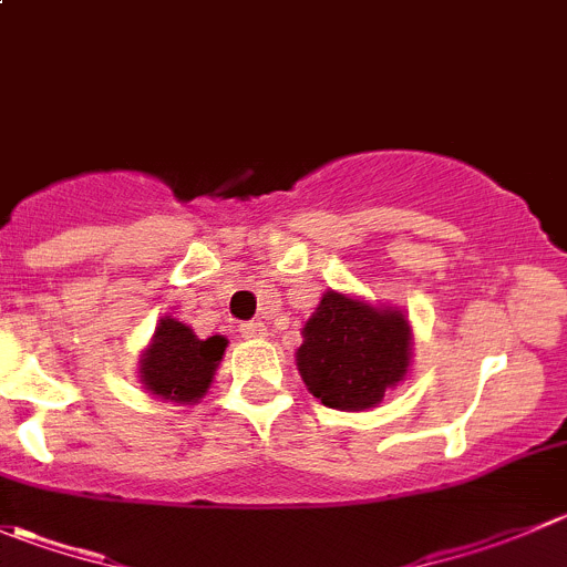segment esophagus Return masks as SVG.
<instances>
[{
    "mask_svg": "<svg viewBox=\"0 0 567 567\" xmlns=\"http://www.w3.org/2000/svg\"><path fill=\"white\" fill-rule=\"evenodd\" d=\"M240 334L244 338H266V327H262L260 321H249V323H240Z\"/></svg>",
    "mask_w": 567,
    "mask_h": 567,
    "instance_id": "34e87169",
    "label": "esophagus"
}]
</instances>
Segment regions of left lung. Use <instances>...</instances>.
<instances>
[{
    "label": "left lung",
    "mask_w": 567,
    "mask_h": 567,
    "mask_svg": "<svg viewBox=\"0 0 567 567\" xmlns=\"http://www.w3.org/2000/svg\"><path fill=\"white\" fill-rule=\"evenodd\" d=\"M296 365L307 390L332 410H368L406 377L412 329L404 312L327 290L301 329Z\"/></svg>",
    "instance_id": "left-lung-1"
}]
</instances>
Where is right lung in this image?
I'll return each instance as SVG.
<instances>
[{"label": "right lung", "mask_w": 567, "mask_h": 567, "mask_svg": "<svg viewBox=\"0 0 567 567\" xmlns=\"http://www.w3.org/2000/svg\"><path fill=\"white\" fill-rule=\"evenodd\" d=\"M227 338L199 334L177 318L166 316L155 327L150 349L141 354V382L150 393L177 404H196L210 388L221 362Z\"/></svg>", "instance_id": "add662e5"}]
</instances>
